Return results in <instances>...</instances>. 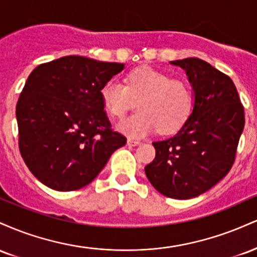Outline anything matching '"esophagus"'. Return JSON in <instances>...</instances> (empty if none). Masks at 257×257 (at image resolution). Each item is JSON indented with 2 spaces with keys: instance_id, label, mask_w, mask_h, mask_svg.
Here are the masks:
<instances>
[{
  "instance_id": "esophagus-1",
  "label": "esophagus",
  "mask_w": 257,
  "mask_h": 257,
  "mask_svg": "<svg viewBox=\"0 0 257 257\" xmlns=\"http://www.w3.org/2000/svg\"><path fill=\"white\" fill-rule=\"evenodd\" d=\"M126 144H128L129 146H138V145H140V141L139 140H134V139H128V140H126Z\"/></svg>"
}]
</instances>
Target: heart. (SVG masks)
<instances>
[{
    "instance_id": "b5f03b06",
    "label": "heart",
    "mask_w": 257,
    "mask_h": 257,
    "mask_svg": "<svg viewBox=\"0 0 257 257\" xmlns=\"http://www.w3.org/2000/svg\"><path fill=\"white\" fill-rule=\"evenodd\" d=\"M100 96L105 110L117 118L124 117L139 101L140 112L117 125L134 138H144L158 129L163 134L175 133L185 124L193 107V93L187 82L170 78L150 66L129 72L125 84L116 78L107 81Z\"/></svg>"
}]
</instances>
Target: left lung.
I'll list each match as a JSON object with an SVG mask.
<instances>
[{
	"mask_svg": "<svg viewBox=\"0 0 257 257\" xmlns=\"http://www.w3.org/2000/svg\"><path fill=\"white\" fill-rule=\"evenodd\" d=\"M192 84V113L173 138L156 141L145 167L153 187L174 199H190L222 180L234 163L243 133L244 107L228 76L198 58L170 61Z\"/></svg>",
	"mask_w": 257,
	"mask_h": 257,
	"instance_id": "8db88e82",
	"label": "left lung"
}]
</instances>
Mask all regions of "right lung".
Listing matches in <instances>:
<instances>
[{
  "mask_svg": "<svg viewBox=\"0 0 257 257\" xmlns=\"http://www.w3.org/2000/svg\"><path fill=\"white\" fill-rule=\"evenodd\" d=\"M124 69L69 55L38 65L17 104L19 150L29 170L55 191L90 184L126 143L111 129L100 90Z\"/></svg>",
  "mask_w": 257,
  "mask_h": 257,
  "instance_id": "obj_1",
  "label": "right lung"
}]
</instances>
